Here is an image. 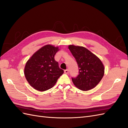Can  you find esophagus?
Wrapping results in <instances>:
<instances>
[{
	"label": "esophagus",
	"instance_id": "34e87169",
	"mask_svg": "<svg viewBox=\"0 0 128 128\" xmlns=\"http://www.w3.org/2000/svg\"><path fill=\"white\" fill-rule=\"evenodd\" d=\"M64 72H65V74H68V73H69V70H68V69L65 70H64Z\"/></svg>",
	"mask_w": 128,
	"mask_h": 128
}]
</instances>
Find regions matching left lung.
Here are the masks:
<instances>
[{"mask_svg":"<svg viewBox=\"0 0 128 128\" xmlns=\"http://www.w3.org/2000/svg\"><path fill=\"white\" fill-rule=\"evenodd\" d=\"M69 49L75 58L79 68L78 75L72 78L76 87L88 90L99 84L104 75V66L96 56L84 47L69 45Z\"/></svg>","mask_w":128,"mask_h":128,"instance_id":"left-lung-1","label":"left lung"}]
</instances>
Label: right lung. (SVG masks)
I'll use <instances>...</instances> for the list:
<instances>
[{
  "instance_id": "1",
  "label": "right lung",
  "mask_w": 128,
  "mask_h": 128,
  "mask_svg": "<svg viewBox=\"0 0 128 128\" xmlns=\"http://www.w3.org/2000/svg\"><path fill=\"white\" fill-rule=\"evenodd\" d=\"M58 50V47L47 44L38 50L26 62L25 77L35 90L43 92L51 88L64 73L54 59Z\"/></svg>"
}]
</instances>
